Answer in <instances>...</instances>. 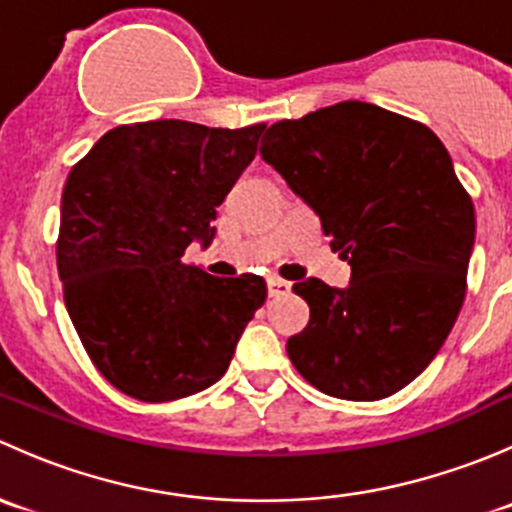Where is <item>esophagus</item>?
Returning <instances> with one entry per match:
<instances>
[{
  "instance_id": "1",
  "label": "esophagus",
  "mask_w": 512,
  "mask_h": 512,
  "mask_svg": "<svg viewBox=\"0 0 512 512\" xmlns=\"http://www.w3.org/2000/svg\"><path fill=\"white\" fill-rule=\"evenodd\" d=\"M289 289H292V285L280 280V277H270V280H267V292H270V297H282V294H289Z\"/></svg>"
}]
</instances>
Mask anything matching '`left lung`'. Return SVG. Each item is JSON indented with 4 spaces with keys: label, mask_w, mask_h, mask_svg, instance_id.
<instances>
[{
    "label": "left lung",
    "mask_w": 512,
    "mask_h": 512,
    "mask_svg": "<svg viewBox=\"0 0 512 512\" xmlns=\"http://www.w3.org/2000/svg\"><path fill=\"white\" fill-rule=\"evenodd\" d=\"M262 158L322 220L352 265L347 289H292L309 324L287 339L322 394L376 401L433 361L466 297L476 210L446 146L414 118L342 101L267 128Z\"/></svg>",
    "instance_id": "8db88e82"
}]
</instances>
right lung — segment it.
Returning <instances> with one entry per match:
<instances>
[{"mask_svg": "<svg viewBox=\"0 0 512 512\" xmlns=\"http://www.w3.org/2000/svg\"><path fill=\"white\" fill-rule=\"evenodd\" d=\"M265 123H126L71 168L56 240L64 302L86 354L126 396L158 404L213 386L265 304L257 275L183 260L210 245L215 208L257 153Z\"/></svg>", "mask_w": 512, "mask_h": 512, "instance_id": "1", "label": "right lung"}]
</instances>
